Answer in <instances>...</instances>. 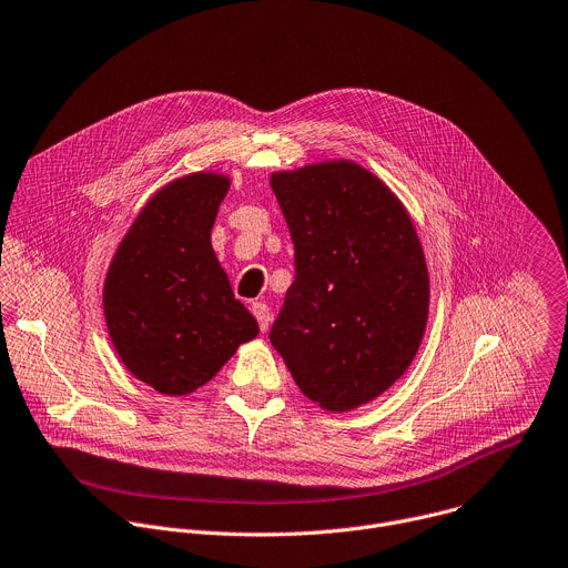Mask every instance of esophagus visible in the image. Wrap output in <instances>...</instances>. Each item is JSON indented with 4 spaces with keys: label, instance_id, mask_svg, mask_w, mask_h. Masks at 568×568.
I'll return each mask as SVG.
<instances>
[{
    "label": "esophagus",
    "instance_id": "34e87169",
    "mask_svg": "<svg viewBox=\"0 0 568 568\" xmlns=\"http://www.w3.org/2000/svg\"><path fill=\"white\" fill-rule=\"evenodd\" d=\"M252 314H254L256 321H258V329H261V332H267V329H270V321H272L270 307H267L265 303L256 301V303H252Z\"/></svg>",
    "mask_w": 568,
    "mask_h": 568
}]
</instances>
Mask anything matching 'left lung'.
<instances>
[{"instance_id": "8db88e82", "label": "left lung", "mask_w": 568, "mask_h": 568, "mask_svg": "<svg viewBox=\"0 0 568 568\" xmlns=\"http://www.w3.org/2000/svg\"><path fill=\"white\" fill-rule=\"evenodd\" d=\"M294 243V283L270 329L301 393L352 410L406 372L428 318V270L390 189L354 162L272 175Z\"/></svg>"}]
</instances>
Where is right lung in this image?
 Masks as SVG:
<instances>
[{"instance_id": "1", "label": "right lung", "mask_w": 568, "mask_h": 568, "mask_svg": "<svg viewBox=\"0 0 568 568\" xmlns=\"http://www.w3.org/2000/svg\"><path fill=\"white\" fill-rule=\"evenodd\" d=\"M227 189L230 180L216 173L160 189L120 243L104 283L106 327L120 358L162 395L205 386L258 334L212 250Z\"/></svg>"}]
</instances>
